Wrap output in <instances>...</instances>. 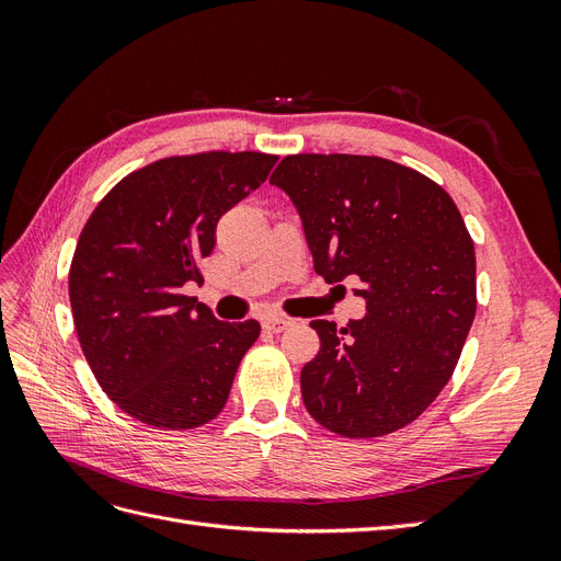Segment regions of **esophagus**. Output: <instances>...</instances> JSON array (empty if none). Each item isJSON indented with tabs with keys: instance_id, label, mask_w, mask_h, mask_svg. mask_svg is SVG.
<instances>
[{
	"instance_id": "34e87169",
	"label": "esophagus",
	"mask_w": 561,
	"mask_h": 561,
	"mask_svg": "<svg viewBox=\"0 0 561 561\" xmlns=\"http://www.w3.org/2000/svg\"><path fill=\"white\" fill-rule=\"evenodd\" d=\"M290 325H293V320H290V318H283V316H268V318L262 320V328H264L266 332H274V334L287 330Z\"/></svg>"
}]
</instances>
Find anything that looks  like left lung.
<instances>
[{
	"mask_svg": "<svg viewBox=\"0 0 561 561\" xmlns=\"http://www.w3.org/2000/svg\"><path fill=\"white\" fill-rule=\"evenodd\" d=\"M271 184L293 198L316 274L358 280L367 309L342 330L311 322L320 351L301 369L304 404L344 437L404 428L451 379L478 309L461 213L443 186L381 157L293 154Z\"/></svg>",
	"mask_w": 561,
	"mask_h": 561,
	"instance_id": "8db88e82",
	"label": "left lung"
}]
</instances>
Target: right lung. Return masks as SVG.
<instances>
[{"mask_svg": "<svg viewBox=\"0 0 561 561\" xmlns=\"http://www.w3.org/2000/svg\"><path fill=\"white\" fill-rule=\"evenodd\" d=\"M278 157L203 151L126 175L98 203L70 266L83 355L107 398L147 426L190 431L213 421L260 322H222L182 295L236 203Z\"/></svg>", "mask_w": 561, "mask_h": 561, "instance_id": "1", "label": "right lung"}]
</instances>
